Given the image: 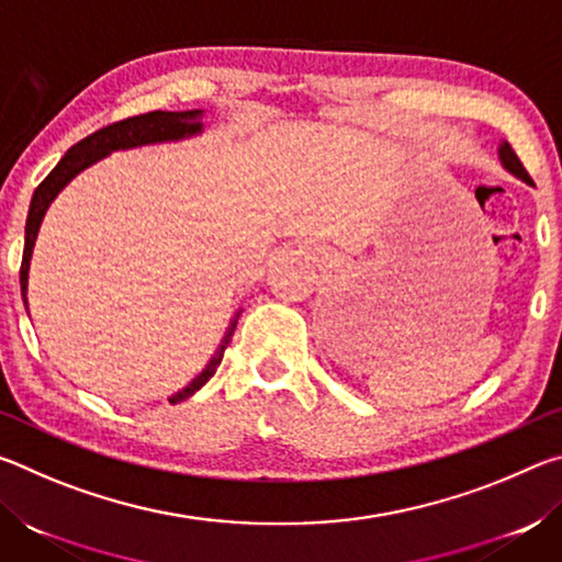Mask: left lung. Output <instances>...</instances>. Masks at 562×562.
Here are the masks:
<instances>
[{"label": "left lung", "instance_id": "8db88e82", "mask_svg": "<svg viewBox=\"0 0 562 562\" xmlns=\"http://www.w3.org/2000/svg\"><path fill=\"white\" fill-rule=\"evenodd\" d=\"M501 160H503V166H506V168L510 170V173L520 176L522 180H530L526 166L520 164V158L516 156V150H513L508 144H503V146H501Z\"/></svg>", "mask_w": 562, "mask_h": 562}]
</instances>
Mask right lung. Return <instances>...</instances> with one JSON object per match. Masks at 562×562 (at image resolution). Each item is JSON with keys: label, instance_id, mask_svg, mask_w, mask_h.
Instances as JSON below:
<instances>
[{"label": "right lung", "instance_id": "1", "mask_svg": "<svg viewBox=\"0 0 562 562\" xmlns=\"http://www.w3.org/2000/svg\"><path fill=\"white\" fill-rule=\"evenodd\" d=\"M201 116V111H150V113H140V116H131L116 123H109V126L99 128L97 133H91L79 144L71 146L66 150V156L56 164V168L46 176L40 188L34 190L32 195V205H30V215H26V231H24V255H22V268H19V284H22V297L26 304V278H30V260H32V247L36 240V233H40L42 217L46 213V207L56 198V193L69 183V180L91 164H97L99 158H103L109 150L116 148H133V146H144V144H156V140H170V138H183L190 136V133L201 131V123L195 119ZM237 325V317L231 322L225 337L221 341V349L215 351V357L211 359V364L205 367V372L193 379L183 392H178L176 396H170V404L186 402L188 396H193L198 389H201L207 379L215 374V369L221 367L225 347L231 345L233 331Z\"/></svg>", "mask_w": 562, "mask_h": 562}]
</instances>
